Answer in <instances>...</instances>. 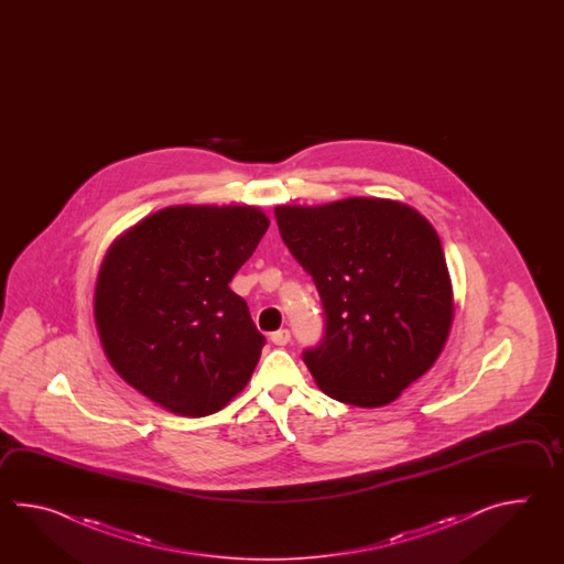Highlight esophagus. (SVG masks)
Listing matches in <instances>:
<instances>
[{
  "mask_svg": "<svg viewBox=\"0 0 564 564\" xmlns=\"http://www.w3.org/2000/svg\"><path fill=\"white\" fill-rule=\"evenodd\" d=\"M270 340H272L274 345L284 347V345L290 343V330H288V328H280V330H276V333H272V335H270Z\"/></svg>",
  "mask_w": 564,
  "mask_h": 564,
  "instance_id": "1",
  "label": "esophagus"
}]
</instances>
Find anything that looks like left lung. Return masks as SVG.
I'll use <instances>...</instances> for the list:
<instances>
[{
  "label": "left lung",
  "mask_w": 564,
  "mask_h": 564,
  "mask_svg": "<svg viewBox=\"0 0 564 564\" xmlns=\"http://www.w3.org/2000/svg\"><path fill=\"white\" fill-rule=\"evenodd\" d=\"M274 216L323 302V338L302 350L314 381L348 405L391 403L449 335L454 300L437 231L413 207L372 197L280 205Z\"/></svg>",
  "instance_id": "obj_1"
}]
</instances>
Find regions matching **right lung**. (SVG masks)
I'll list each match as a JSON object with an SVG mask.
<instances>
[{"label": "right lung", "mask_w": 564, "mask_h": 564, "mask_svg": "<svg viewBox=\"0 0 564 564\" xmlns=\"http://www.w3.org/2000/svg\"><path fill=\"white\" fill-rule=\"evenodd\" d=\"M268 226L248 205H177L147 217L108 250L95 318L127 383L189 417L212 415L240 393L265 338L229 282Z\"/></svg>", "instance_id": "obj_1"}]
</instances>
